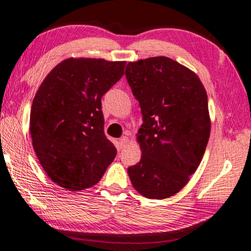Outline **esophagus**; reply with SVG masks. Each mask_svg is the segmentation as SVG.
<instances>
[{
  "label": "esophagus",
  "instance_id": "1",
  "mask_svg": "<svg viewBox=\"0 0 251 251\" xmlns=\"http://www.w3.org/2000/svg\"><path fill=\"white\" fill-rule=\"evenodd\" d=\"M127 143H128V138L126 136H123L121 140H119V145H121V148H124Z\"/></svg>",
  "mask_w": 251,
  "mask_h": 251
}]
</instances>
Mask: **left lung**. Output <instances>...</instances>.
I'll list each match as a JSON object with an SVG mask.
<instances>
[{
	"label": "left lung",
	"instance_id": "obj_1",
	"mask_svg": "<svg viewBox=\"0 0 251 251\" xmlns=\"http://www.w3.org/2000/svg\"><path fill=\"white\" fill-rule=\"evenodd\" d=\"M125 75L140 103L141 161L128 168L134 188L151 200L174 196L195 173L211 122L207 95L195 73L169 57L129 62Z\"/></svg>",
	"mask_w": 251,
	"mask_h": 251
}]
</instances>
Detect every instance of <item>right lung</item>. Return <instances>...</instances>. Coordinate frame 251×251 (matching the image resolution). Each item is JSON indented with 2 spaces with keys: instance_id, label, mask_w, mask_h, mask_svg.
I'll return each instance as SVG.
<instances>
[{
  "instance_id": "add662e5",
  "label": "right lung",
  "mask_w": 251,
  "mask_h": 251,
  "mask_svg": "<svg viewBox=\"0 0 251 251\" xmlns=\"http://www.w3.org/2000/svg\"><path fill=\"white\" fill-rule=\"evenodd\" d=\"M126 62L67 58L45 77L33 98L30 134L51 180L67 190L96 185L117 150L104 135L101 98L124 75Z\"/></svg>"
}]
</instances>
